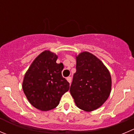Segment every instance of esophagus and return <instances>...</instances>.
I'll return each instance as SVG.
<instances>
[{
    "instance_id": "esophagus-1",
    "label": "esophagus",
    "mask_w": 134,
    "mask_h": 134,
    "mask_svg": "<svg viewBox=\"0 0 134 134\" xmlns=\"http://www.w3.org/2000/svg\"><path fill=\"white\" fill-rule=\"evenodd\" d=\"M67 80L69 82L71 83V80H72V78H71V76H68V77H67Z\"/></svg>"
}]
</instances>
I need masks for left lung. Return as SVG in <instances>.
Segmentation results:
<instances>
[{"label":"left lung","mask_w":134,"mask_h":134,"mask_svg":"<svg viewBox=\"0 0 134 134\" xmlns=\"http://www.w3.org/2000/svg\"><path fill=\"white\" fill-rule=\"evenodd\" d=\"M111 90V75L98 58L88 52L76 56L70 93L79 108L86 111L99 108L107 99Z\"/></svg>","instance_id":"left-lung-1"}]
</instances>
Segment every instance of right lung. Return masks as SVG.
I'll use <instances>...</instances> for the list:
<instances>
[{
	"label": "right lung",
	"mask_w": 134,
	"mask_h": 134,
	"mask_svg": "<svg viewBox=\"0 0 134 134\" xmlns=\"http://www.w3.org/2000/svg\"><path fill=\"white\" fill-rule=\"evenodd\" d=\"M58 56L48 50L35 58L25 73L23 90L32 106L48 111L58 105L62 96L69 89V83L62 76L63 65L57 63Z\"/></svg>",
	"instance_id": "obj_1"
}]
</instances>
